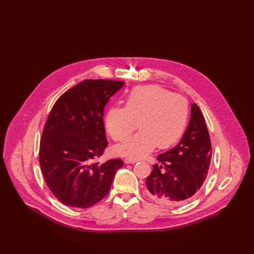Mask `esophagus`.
<instances>
[{
    "instance_id": "34e87169",
    "label": "esophagus",
    "mask_w": 254,
    "mask_h": 254,
    "mask_svg": "<svg viewBox=\"0 0 254 254\" xmlns=\"http://www.w3.org/2000/svg\"><path fill=\"white\" fill-rule=\"evenodd\" d=\"M139 160L138 159H135V158H126L125 159V163L126 164H134V163H137Z\"/></svg>"
}]
</instances>
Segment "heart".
<instances>
[{
	"instance_id": "heart-1",
	"label": "heart",
	"mask_w": 254,
	"mask_h": 254,
	"mask_svg": "<svg viewBox=\"0 0 254 254\" xmlns=\"http://www.w3.org/2000/svg\"><path fill=\"white\" fill-rule=\"evenodd\" d=\"M190 105L185 97L172 94L157 85L134 87L125 100V108L114 107L106 115V127L115 142H123L136 129L141 130L118 145L122 156L139 158L179 141L187 128Z\"/></svg>"
}]
</instances>
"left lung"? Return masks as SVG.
I'll list each match as a JSON object with an SVG mask.
<instances>
[{
  "instance_id": "8db88e82",
  "label": "left lung",
  "mask_w": 254,
  "mask_h": 254,
  "mask_svg": "<svg viewBox=\"0 0 254 254\" xmlns=\"http://www.w3.org/2000/svg\"><path fill=\"white\" fill-rule=\"evenodd\" d=\"M212 153L211 142L200 108L191 106L190 120L181 141L160 154L145 180V193L154 202L177 205L189 201L206 178Z\"/></svg>"
}]
</instances>
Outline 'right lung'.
<instances>
[{
	"mask_svg": "<svg viewBox=\"0 0 254 254\" xmlns=\"http://www.w3.org/2000/svg\"><path fill=\"white\" fill-rule=\"evenodd\" d=\"M122 81L85 80L62 94L45 124L39 162L49 190L62 204L86 208L109 193L121 159L100 165L108 146L104 108Z\"/></svg>",
	"mask_w": 254,
	"mask_h": 254,
	"instance_id": "add662e5",
	"label": "right lung"
}]
</instances>
